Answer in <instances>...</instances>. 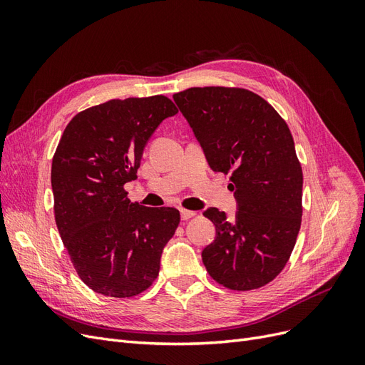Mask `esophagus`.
Wrapping results in <instances>:
<instances>
[{
  "instance_id": "obj_1",
  "label": "esophagus",
  "mask_w": 365,
  "mask_h": 365,
  "mask_svg": "<svg viewBox=\"0 0 365 365\" xmlns=\"http://www.w3.org/2000/svg\"><path fill=\"white\" fill-rule=\"evenodd\" d=\"M180 212H181V219H182V220H189V219H192L193 216H196V212H192V210L181 208Z\"/></svg>"
}]
</instances>
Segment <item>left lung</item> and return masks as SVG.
<instances>
[{
    "mask_svg": "<svg viewBox=\"0 0 365 365\" xmlns=\"http://www.w3.org/2000/svg\"><path fill=\"white\" fill-rule=\"evenodd\" d=\"M212 170L230 175L235 219L210 207L204 212L216 237L202 262L219 284L257 289L289 260L302 225L303 172L286 121L244 88H189L173 94Z\"/></svg>",
    "mask_w": 365,
    "mask_h": 365,
    "instance_id": "obj_1",
    "label": "left lung"
}]
</instances>
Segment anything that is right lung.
<instances>
[{
	"label": "right lung",
	"mask_w": 365,
	"mask_h": 365,
	"mask_svg": "<svg viewBox=\"0 0 365 365\" xmlns=\"http://www.w3.org/2000/svg\"><path fill=\"white\" fill-rule=\"evenodd\" d=\"M178 113L164 96L129 97L71 118L54 152V219L82 282L108 297H134L157 279L180 224L172 207H143L123 185L137 178L149 138Z\"/></svg>",
	"instance_id": "obj_1"
}]
</instances>
